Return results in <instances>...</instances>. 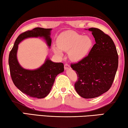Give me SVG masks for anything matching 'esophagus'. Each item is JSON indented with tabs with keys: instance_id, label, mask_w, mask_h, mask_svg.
<instances>
[{
	"instance_id": "obj_1",
	"label": "esophagus",
	"mask_w": 128,
	"mask_h": 128,
	"mask_svg": "<svg viewBox=\"0 0 128 128\" xmlns=\"http://www.w3.org/2000/svg\"><path fill=\"white\" fill-rule=\"evenodd\" d=\"M70 66L69 64H64V69L66 70H68V69H70Z\"/></svg>"
}]
</instances>
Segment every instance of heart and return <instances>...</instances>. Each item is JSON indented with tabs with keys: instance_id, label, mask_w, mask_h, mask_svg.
<instances>
[{
	"instance_id": "1",
	"label": "heart",
	"mask_w": 128,
	"mask_h": 128,
	"mask_svg": "<svg viewBox=\"0 0 128 128\" xmlns=\"http://www.w3.org/2000/svg\"><path fill=\"white\" fill-rule=\"evenodd\" d=\"M58 46H53V50L58 56L62 57V50L69 52V57L74 62L83 60L92 48L93 41L88 36H83L74 31H66L57 39Z\"/></svg>"
}]
</instances>
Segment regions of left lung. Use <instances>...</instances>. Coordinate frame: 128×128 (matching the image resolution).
I'll return each mask as SVG.
<instances>
[{"instance_id": "1", "label": "left lung", "mask_w": 128, "mask_h": 128, "mask_svg": "<svg viewBox=\"0 0 128 128\" xmlns=\"http://www.w3.org/2000/svg\"><path fill=\"white\" fill-rule=\"evenodd\" d=\"M95 43L87 56L76 64H71L78 79L75 88L84 98H94L106 92L111 87L118 65V56L111 37L102 30L88 29Z\"/></svg>"}]
</instances>
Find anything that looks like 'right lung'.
<instances>
[{
  "label": "right lung",
  "instance_id": "1",
  "mask_svg": "<svg viewBox=\"0 0 128 128\" xmlns=\"http://www.w3.org/2000/svg\"><path fill=\"white\" fill-rule=\"evenodd\" d=\"M51 30L52 28H36L20 34L10 52L8 64L13 83L20 91L30 97L44 98L46 96L52 89L56 76L64 71V64L54 62L48 58L44 64L37 69H24L17 60L18 44L28 38L43 37L50 48L52 42Z\"/></svg>",
  "mask_w": 128,
  "mask_h": 128
}]
</instances>
